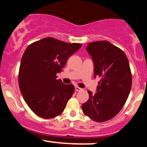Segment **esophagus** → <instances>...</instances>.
<instances>
[{"label":"esophagus","mask_w":147,"mask_h":147,"mask_svg":"<svg viewBox=\"0 0 147 147\" xmlns=\"http://www.w3.org/2000/svg\"><path fill=\"white\" fill-rule=\"evenodd\" d=\"M75 91H81V90H82V88H79V87H78V86H75Z\"/></svg>","instance_id":"esophagus-1"}]
</instances>
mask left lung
<instances>
[{
  "label": "left lung",
  "instance_id": "obj_1",
  "mask_svg": "<svg viewBox=\"0 0 147 147\" xmlns=\"http://www.w3.org/2000/svg\"><path fill=\"white\" fill-rule=\"evenodd\" d=\"M86 50L94 63V77H100L97 92L90 90L82 104L84 113L97 122L112 119L125 104L132 85V75L125 53L107 41L89 43Z\"/></svg>",
  "mask_w": 147,
  "mask_h": 147
}]
</instances>
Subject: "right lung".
<instances>
[{"label":"right lung","mask_w":147,"mask_h":147,"mask_svg":"<svg viewBox=\"0 0 147 147\" xmlns=\"http://www.w3.org/2000/svg\"><path fill=\"white\" fill-rule=\"evenodd\" d=\"M47 37L25 50L18 72V84L25 102L36 115L50 119L63 113L75 91L72 84L57 79L68 58L82 47Z\"/></svg>","instance_id":"right-lung-1"}]
</instances>
